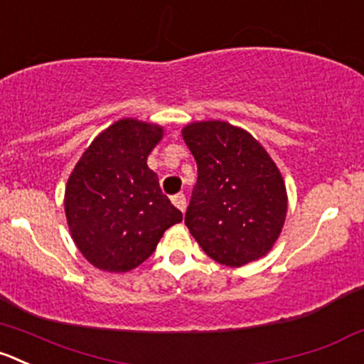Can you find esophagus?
Masks as SVG:
<instances>
[{"label": "esophagus", "mask_w": 364, "mask_h": 364, "mask_svg": "<svg viewBox=\"0 0 364 364\" xmlns=\"http://www.w3.org/2000/svg\"><path fill=\"white\" fill-rule=\"evenodd\" d=\"M172 203H174V206L178 208V210H181V211L186 210V196H185V193H176V196H172Z\"/></svg>", "instance_id": "34e87169"}]
</instances>
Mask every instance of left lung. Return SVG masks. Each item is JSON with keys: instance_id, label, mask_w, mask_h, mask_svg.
I'll use <instances>...</instances> for the list:
<instances>
[{"instance_id": "8db88e82", "label": "left lung", "mask_w": 364, "mask_h": 364, "mask_svg": "<svg viewBox=\"0 0 364 364\" xmlns=\"http://www.w3.org/2000/svg\"><path fill=\"white\" fill-rule=\"evenodd\" d=\"M183 139L197 161L185 224L211 259L242 267L264 256L287 217V186L267 151L245 129L193 122Z\"/></svg>"}]
</instances>
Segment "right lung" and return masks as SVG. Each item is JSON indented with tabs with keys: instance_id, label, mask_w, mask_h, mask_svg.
Instances as JSON below:
<instances>
[{
	"instance_id": "right-lung-1",
	"label": "right lung",
	"mask_w": 364,
	"mask_h": 364,
	"mask_svg": "<svg viewBox=\"0 0 364 364\" xmlns=\"http://www.w3.org/2000/svg\"><path fill=\"white\" fill-rule=\"evenodd\" d=\"M164 129L122 119L88 146L65 186V215L80 252L94 267L128 272L156 249L183 213L147 167Z\"/></svg>"
}]
</instances>
